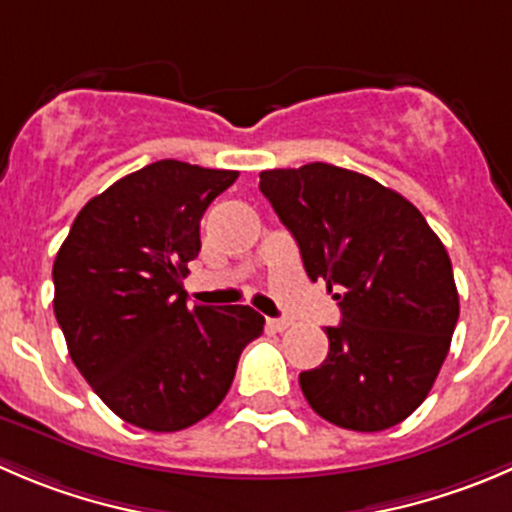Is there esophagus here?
I'll return each instance as SVG.
<instances>
[{"instance_id": "34e87169", "label": "esophagus", "mask_w": 512, "mask_h": 512, "mask_svg": "<svg viewBox=\"0 0 512 512\" xmlns=\"http://www.w3.org/2000/svg\"><path fill=\"white\" fill-rule=\"evenodd\" d=\"M287 327H290V320H285V317H267V330L282 332Z\"/></svg>"}]
</instances>
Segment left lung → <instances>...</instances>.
Returning <instances> with one entry per match:
<instances>
[{"mask_svg": "<svg viewBox=\"0 0 512 512\" xmlns=\"http://www.w3.org/2000/svg\"><path fill=\"white\" fill-rule=\"evenodd\" d=\"M260 192L342 312L325 362L300 372L310 408L357 433L403 423L428 398L460 315L445 245L413 202L360 172L265 170Z\"/></svg>", "mask_w": 512, "mask_h": 512, "instance_id": "left-lung-1", "label": "left lung"}]
</instances>
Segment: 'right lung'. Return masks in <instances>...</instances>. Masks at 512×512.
<instances>
[{
	"label": "right lung",
	"mask_w": 512,
	"mask_h": 512,
	"mask_svg": "<svg viewBox=\"0 0 512 512\" xmlns=\"http://www.w3.org/2000/svg\"><path fill=\"white\" fill-rule=\"evenodd\" d=\"M232 170L160 160L92 197L52 267L69 357L124 423L175 433L225 400L265 317L250 305H187L200 220Z\"/></svg>",
	"instance_id": "add662e5"
}]
</instances>
